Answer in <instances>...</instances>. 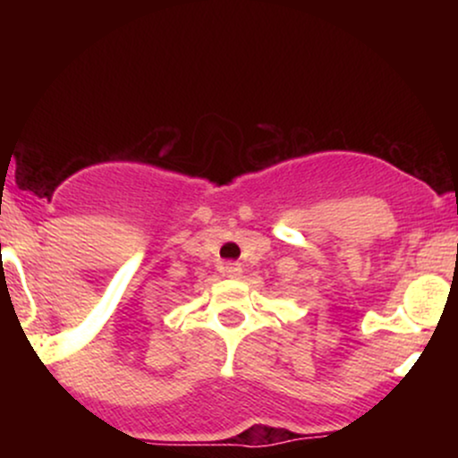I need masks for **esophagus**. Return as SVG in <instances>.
Instances as JSON below:
<instances>
[{
  "label": "esophagus",
  "mask_w": 458,
  "mask_h": 458,
  "mask_svg": "<svg viewBox=\"0 0 458 458\" xmlns=\"http://www.w3.org/2000/svg\"><path fill=\"white\" fill-rule=\"evenodd\" d=\"M224 273L228 277H239L241 276V265H239V262H225Z\"/></svg>",
  "instance_id": "34e87169"
}]
</instances>
